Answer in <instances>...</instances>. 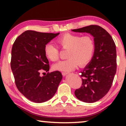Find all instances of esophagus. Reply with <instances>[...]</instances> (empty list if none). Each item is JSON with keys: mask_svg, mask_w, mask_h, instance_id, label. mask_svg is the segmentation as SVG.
<instances>
[{"mask_svg": "<svg viewBox=\"0 0 126 126\" xmlns=\"http://www.w3.org/2000/svg\"><path fill=\"white\" fill-rule=\"evenodd\" d=\"M62 75L63 76H66L67 75V74H68V72H63L62 73Z\"/></svg>", "mask_w": 126, "mask_h": 126, "instance_id": "1", "label": "esophagus"}]
</instances>
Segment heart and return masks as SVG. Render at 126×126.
Instances as JSON below:
<instances>
[{
	"label": "heart",
	"mask_w": 126,
	"mask_h": 126,
	"mask_svg": "<svg viewBox=\"0 0 126 126\" xmlns=\"http://www.w3.org/2000/svg\"><path fill=\"white\" fill-rule=\"evenodd\" d=\"M59 47L68 49L66 60L59 61L53 65V69L59 71H73L77 65H86L92 59L95 50V43L90 35L82 36L75 34L66 33L57 39ZM47 58L52 62L59 58V49L56 46L49 42L44 48Z\"/></svg>",
	"instance_id": "b5f03b06"
}]
</instances>
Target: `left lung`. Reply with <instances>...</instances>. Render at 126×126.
Wrapping results in <instances>:
<instances>
[{
	"label": "left lung",
	"mask_w": 126,
	"mask_h": 126,
	"mask_svg": "<svg viewBox=\"0 0 126 126\" xmlns=\"http://www.w3.org/2000/svg\"><path fill=\"white\" fill-rule=\"evenodd\" d=\"M72 31L88 33L94 37L93 57L80 72L82 86L74 92L80 101L93 103L102 98L112 85L117 70L116 44L110 34L98 25H91Z\"/></svg>",
	"instance_id": "left-lung-1"
}]
</instances>
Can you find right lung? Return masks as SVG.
<instances>
[{
  "mask_svg": "<svg viewBox=\"0 0 126 126\" xmlns=\"http://www.w3.org/2000/svg\"><path fill=\"white\" fill-rule=\"evenodd\" d=\"M59 34L27 31L13 45L10 65L16 85L24 96L33 102L42 103L52 98L62 79L58 71L40 76L42 71L49 70L44 46Z\"/></svg>",
  "mask_w": 126,
  "mask_h": 126,
  "instance_id": "right-lung-1",
  "label": "right lung"
}]
</instances>
